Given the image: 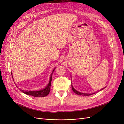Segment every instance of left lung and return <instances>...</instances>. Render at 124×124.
Returning <instances> with one entry per match:
<instances>
[{"label":"left lung","instance_id":"1","mask_svg":"<svg viewBox=\"0 0 124 124\" xmlns=\"http://www.w3.org/2000/svg\"><path fill=\"white\" fill-rule=\"evenodd\" d=\"M71 86H72V90L74 92V93H75L76 94H78V95H84V96H88V95H92V94H94V93H82L78 92V91H77L76 89H75L74 88V87H73L72 85H71ZM105 88H103L101 89L100 90H102L103 89H104Z\"/></svg>","mask_w":124,"mask_h":124}]
</instances>
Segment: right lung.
I'll list each match as a JSON object with an SVG mask.
<instances>
[{
  "instance_id": "add662e5",
  "label": "right lung",
  "mask_w": 124,
  "mask_h": 124,
  "mask_svg": "<svg viewBox=\"0 0 124 124\" xmlns=\"http://www.w3.org/2000/svg\"><path fill=\"white\" fill-rule=\"evenodd\" d=\"M55 68L54 69V70L52 71V73L51 75L50 76V81L47 85V86L45 88L42 89L40 90H36V91H30V90H23L19 89L20 91L22 92L23 93L29 95H32L35 97H44L47 96L50 93V86H51V81H52V74H53L54 71L55 70ZM12 74V73H11ZM14 80V79H13Z\"/></svg>"
}]
</instances>
